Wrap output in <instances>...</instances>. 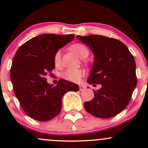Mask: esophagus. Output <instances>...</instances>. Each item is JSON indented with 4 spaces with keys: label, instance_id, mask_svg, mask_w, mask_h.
Wrapping results in <instances>:
<instances>
[{
    "label": "esophagus",
    "instance_id": "obj_1",
    "mask_svg": "<svg viewBox=\"0 0 148 148\" xmlns=\"http://www.w3.org/2000/svg\"><path fill=\"white\" fill-rule=\"evenodd\" d=\"M79 91L82 92V91L84 90L85 87L84 86H83V85H79Z\"/></svg>",
    "mask_w": 148,
    "mask_h": 148
}]
</instances>
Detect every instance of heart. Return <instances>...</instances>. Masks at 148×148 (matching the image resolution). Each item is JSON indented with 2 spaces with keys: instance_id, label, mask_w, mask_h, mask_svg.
I'll list each match as a JSON object with an SVG mask.
<instances>
[{
  "instance_id": "heart-1",
  "label": "heart",
  "mask_w": 148,
  "mask_h": 148,
  "mask_svg": "<svg viewBox=\"0 0 148 148\" xmlns=\"http://www.w3.org/2000/svg\"><path fill=\"white\" fill-rule=\"evenodd\" d=\"M71 50L74 51L81 59L86 58L89 55V49L82 44H74L70 47ZM53 62L56 66H60L62 63V51L58 50L53 56ZM84 75V71L82 69H67L63 73V77L68 81L72 82H78L80 79Z\"/></svg>"
}]
</instances>
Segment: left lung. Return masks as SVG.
Segmentation results:
<instances>
[{"label": "left lung", "instance_id": "left-lung-1", "mask_svg": "<svg viewBox=\"0 0 148 148\" xmlns=\"http://www.w3.org/2000/svg\"><path fill=\"white\" fill-rule=\"evenodd\" d=\"M93 51L95 62L87 82L102 84L95 97L84 104L86 112L99 118L117 115L127 106L136 87V64L129 49L119 40L99 35L77 36Z\"/></svg>", "mask_w": 148, "mask_h": 148}]
</instances>
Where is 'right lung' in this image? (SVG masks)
I'll list each match as a JSON object with an SVG mask.
<instances>
[{
  "label": "right lung",
  "mask_w": 148,
  "mask_h": 148,
  "mask_svg": "<svg viewBox=\"0 0 148 148\" xmlns=\"http://www.w3.org/2000/svg\"><path fill=\"white\" fill-rule=\"evenodd\" d=\"M74 38V34H41L28 40L16 51L10 78L22 109L31 118L51 120L60 113L66 92L79 90L78 85L71 82L61 79L53 86L46 79L55 69V53Z\"/></svg>",
  "instance_id": "1"
}]
</instances>
